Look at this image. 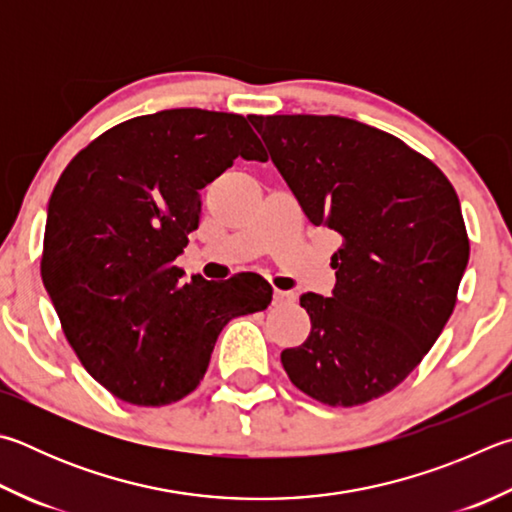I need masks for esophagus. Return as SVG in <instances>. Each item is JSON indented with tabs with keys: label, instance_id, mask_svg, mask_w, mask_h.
I'll return each mask as SVG.
<instances>
[{
	"label": "esophagus",
	"instance_id": "34e87169",
	"mask_svg": "<svg viewBox=\"0 0 512 512\" xmlns=\"http://www.w3.org/2000/svg\"><path fill=\"white\" fill-rule=\"evenodd\" d=\"M293 300H295V295H293V293L280 291V288H275V291H273V304H277V306L288 304V302H293Z\"/></svg>",
	"mask_w": 512,
	"mask_h": 512
}]
</instances>
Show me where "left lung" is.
<instances>
[{
	"label": "left lung",
	"mask_w": 512,
	"mask_h": 512,
	"mask_svg": "<svg viewBox=\"0 0 512 512\" xmlns=\"http://www.w3.org/2000/svg\"><path fill=\"white\" fill-rule=\"evenodd\" d=\"M313 226L342 237L331 297L304 293L311 333L282 351L291 383L353 407L392 392L441 336L470 241L452 183L401 138L342 116H248Z\"/></svg>",
	"instance_id": "1"
}]
</instances>
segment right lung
Here are the masks:
<instances>
[{
	"instance_id": "1",
	"label": "right lung",
	"mask_w": 512,
	"mask_h": 512,
	"mask_svg": "<svg viewBox=\"0 0 512 512\" xmlns=\"http://www.w3.org/2000/svg\"><path fill=\"white\" fill-rule=\"evenodd\" d=\"M237 156L266 161L244 116L165 109L107 129L55 183L42 282L82 367L120 401H181L221 329L271 304L262 277L183 282L174 266L199 228V190Z\"/></svg>"
}]
</instances>
